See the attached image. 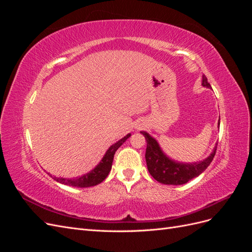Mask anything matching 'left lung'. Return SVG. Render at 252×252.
Listing matches in <instances>:
<instances>
[{
  "label": "left lung",
  "mask_w": 252,
  "mask_h": 252,
  "mask_svg": "<svg viewBox=\"0 0 252 252\" xmlns=\"http://www.w3.org/2000/svg\"><path fill=\"white\" fill-rule=\"evenodd\" d=\"M202 86L211 89L207 78L203 75ZM220 126V120H219ZM147 142V148L145 158H146L147 168L151 177L158 182L166 185H183L192 180L205 171V169L210 165L217 151V145L213 148L210 156H208L203 161L194 163H181L167 157L162 150L158 141L146 132L141 131Z\"/></svg>",
  "instance_id": "1"
}]
</instances>
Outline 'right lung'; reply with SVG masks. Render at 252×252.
Returning a JSON list of instances; mask_svg holds the SVG:
<instances>
[{"instance_id": "right-lung-1", "label": "right lung", "mask_w": 252, "mask_h": 252, "mask_svg": "<svg viewBox=\"0 0 252 252\" xmlns=\"http://www.w3.org/2000/svg\"><path fill=\"white\" fill-rule=\"evenodd\" d=\"M130 135H131L130 133H128L124 136L123 139H121L117 143L111 145V146L107 149V151H106V154L104 155L100 163H98L91 171L81 175V177H77L73 179L57 178L55 175H53V179H55L57 182L61 183V184L72 186V187H79V188L91 187V186H95L97 184H100V183H102L106 178L108 177V174L111 170L113 157H114V154H116V151L119 149V147H121L122 145H123V143L128 138H130ZM48 174L50 177H52L50 173Z\"/></svg>"}]
</instances>
